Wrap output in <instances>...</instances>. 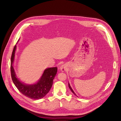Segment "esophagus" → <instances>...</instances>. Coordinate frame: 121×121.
I'll list each match as a JSON object with an SVG mask.
<instances>
[{
  "label": "esophagus",
  "mask_w": 121,
  "mask_h": 121,
  "mask_svg": "<svg viewBox=\"0 0 121 121\" xmlns=\"http://www.w3.org/2000/svg\"><path fill=\"white\" fill-rule=\"evenodd\" d=\"M59 69L62 72H65L66 69V66L65 65H62L60 66Z\"/></svg>",
  "instance_id": "34e87169"
}]
</instances>
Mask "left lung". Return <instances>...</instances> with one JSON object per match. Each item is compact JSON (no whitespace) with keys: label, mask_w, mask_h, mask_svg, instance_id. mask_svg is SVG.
Listing matches in <instances>:
<instances>
[{"label":"left lung","mask_w":121,"mask_h":121,"mask_svg":"<svg viewBox=\"0 0 121 121\" xmlns=\"http://www.w3.org/2000/svg\"><path fill=\"white\" fill-rule=\"evenodd\" d=\"M68 84H68V85H69V89H70V90H71V91L72 92V93H73V94H74L76 96H77V95L75 94V93L74 92V91H73V90L72 89V87H71V86H70V84H69V83ZM77 97H78V96H77Z\"/></svg>","instance_id":"obj_1"}]
</instances>
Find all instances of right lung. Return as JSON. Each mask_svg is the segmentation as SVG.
<instances>
[{
	"label": "right lung",
	"instance_id": "obj_1",
	"mask_svg": "<svg viewBox=\"0 0 121 121\" xmlns=\"http://www.w3.org/2000/svg\"><path fill=\"white\" fill-rule=\"evenodd\" d=\"M16 48V45L13 50L11 59V73L13 82L18 91L25 96L33 99H39L43 98L52 86L53 79L57 73V68H49L44 69L41 77L36 83L25 84L17 78L13 68Z\"/></svg>",
	"mask_w": 121,
	"mask_h": 121
}]
</instances>
